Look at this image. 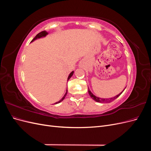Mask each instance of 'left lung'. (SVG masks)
I'll return each instance as SVG.
<instances>
[{"label":"left lung","instance_id":"1","mask_svg":"<svg viewBox=\"0 0 151 151\" xmlns=\"http://www.w3.org/2000/svg\"><path fill=\"white\" fill-rule=\"evenodd\" d=\"M125 89H123L122 92H121L120 94H118V95L115 96H114L113 98H101L96 96L95 95H94L92 93H91V91H90L89 88H88V93H89V94L91 96V98H92L93 99H94V101H96V102H99V103H109V102L113 101L114 99H115L116 98H117L118 96H120V94L123 92V91L125 90Z\"/></svg>","mask_w":151,"mask_h":151}]
</instances>
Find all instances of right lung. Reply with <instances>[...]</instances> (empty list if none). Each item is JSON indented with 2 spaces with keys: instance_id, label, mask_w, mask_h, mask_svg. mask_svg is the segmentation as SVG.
<instances>
[{
  "instance_id": "obj_1",
  "label": "right lung",
  "mask_w": 151,
  "mask_h": 151,
  "mask_svg": "<svg viewBox=\"0 0 151 151\" xmlns=\"http://www.w3.org/2000/svg\"><path fill=\"white\" fill-rule=\"evenodd\" d=\"M48 35V33L47 31H42V32H40V33H38L37 35H36L35 37L33 39V40L31 41V42H33L34 41H35L36 40H37V39H40V38H44V37H45V36H46L47 35ZM74 71H72V72H70V74H69V76H68V79H67V81H68L70 79V77L72 76V75H73V74H74ZM67 90H66V93H65V94H64V96H63V98L60 99V100H59L58 101H57V102H56L55 103H54V104H58V103H60V102H62L63 99H64V98H65V96H66V95H67Z\"/></svg>"
}]
</instances>
